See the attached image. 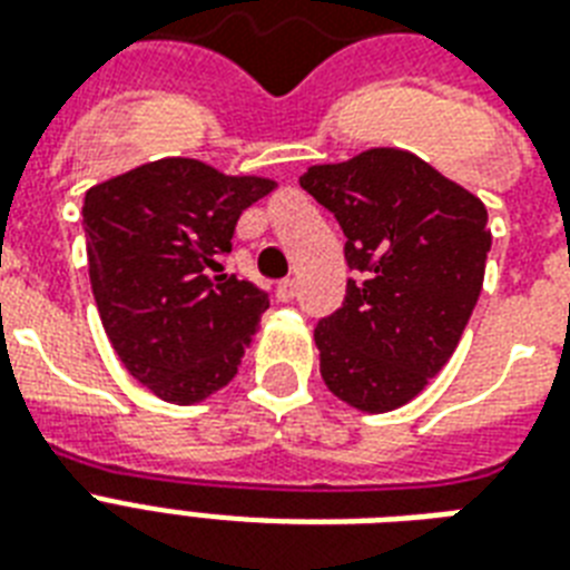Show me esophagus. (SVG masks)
<instances>
[{
  "mask_svg": "<svg viewBox=\"0 0 570 570\" xmlns=\"http://www.w3.org/2000/svg\"><path fill=\"white\" fill-rule=\"evenodd\" d=\"M295 295H298V281L286 277V281H281V284H277V298H281V302H293Z\"/></svg>",
  "mask_w": 570,
  "mask_h": 570,
  "instance_id": "esophagus-1",
  "label": "esophagus"
}]
</instances>
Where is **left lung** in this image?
Returning <instances> with one entry per match:
<instances>
[{"instance_id":"8db88e82","label":"left lung","mask_w":570,"mask_h":570,"mask_svg":"<svg viewBox=\"0 0 570 570\" xmlns=\"http://www.w3.org/2000/svg\"><path fill=\"white\" fill-rule=\"evenodd\" d=\"M298 183L334 213L357 272L343 307L313 331L322 379L366 414L402 407L441 373L476 307L485 204L396 147L311 165Z\"/></svg>"}]
</instances>
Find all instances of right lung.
I'll return each instance as SVG.
<instances>
[{
	"mask_svg": "<svg viewBox=\"0 0 570 570\" xmlns=\"http://www.w3.org/2000/svg\"><path fill=\"white\" fill-rule=\"evenodd\" d=\"M275 189L168 156L85 191L88 275L102 328L154 396L195 405L230 384L268 295L224 275L242 209Z\"/></svg>",
	"mask_w": 570,
	"mask_h": 570,
	"instance_id": "obj_1",
	"label": "right lung"
}]
</instances>
